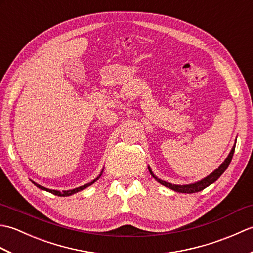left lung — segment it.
Segmentation results:
<instances>
[{
	"mask_svg": "<svg viewBox=\"0 0 253 253\" xmlns=\"http://www.w3.org/2000/svg\"><path fill=\"white\" fill-rule=\"evenodd\" d=\"M234 152H235V146L233 147L232 151H230V153L228 154V157L226 158V160H225L224 162L218 166V169H216L212 174H210L208 177H206V178H203L202 180L195 182V184H191V185H173V184H169V182L161 180V179L158 178L157 176H154V174L152 173V170L150 168H149V170H150V173H151V175L154 177V178L160 182V184H162L163 186L168 187V188H170V189H173L177 192H185V193L198 192V191L203 190L204 188H207L208 186L213 184L214 181H216L218 179V177L221 176L224 173V171L226 170V169L228 168L230 161H232V159H233Z\"/></svg>",
	"mask_w": 253,
	"mask_h": 253,
	"instance_id": "1",
	"label": "left lung"
}]
</instances>
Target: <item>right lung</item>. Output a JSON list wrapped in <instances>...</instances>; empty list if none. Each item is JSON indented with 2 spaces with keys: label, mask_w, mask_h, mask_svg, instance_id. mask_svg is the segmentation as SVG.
Masks as SVG:
<instances>
[{
  "label": "right lung",
  "mask_w": 253,
  "mask_h": 253,
  "mask_svg": "<svg viewBox=\"0 0 253 253\" xmlns=\"http://www.w3.org/2000/svg\"><path fill=\"white\" fill-rule=\"evenodd\" d=\"M100 176H101V174H100ZM100 176H99V177H100ZM99 177H98V178H95L94 180L91 181V182H89V184H85V185H84V186H82V187L75 188V189H73V190H65V191H63V192H60V191H58V190H52V189H47V188H45V187H43V186H40V185L36 184L35 181H32V182H34V184H35V185H36L38 188H40V189H42V190L49 191V192L53 193V195H55V196H62V197H66V196H71V195H73V193H76V192H78V191H80V190H83V189H84V188L89 187L90 185H92L94 181H96V180L99 179Z\"/></svg>",
  "instance_id": "obj_1"
}]
</instances>
